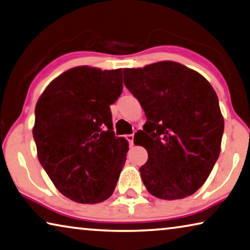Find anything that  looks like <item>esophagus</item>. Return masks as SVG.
I'll return each instance as SVG.
<instances>
[{
	"mask_svg": "<svg viewBox=\"0 0 250 250\" xmlns=\"http://www.w3.org/2000/svg\"><path fill=\"white\" fill-rule=\"evenodd\" d=\"M125 138H126V140L129 141L130 146H133V134H126Z\"/></svg>",
	"mask_w": 250,
	"mask_h": 250,
	"instance_id": "1",
	"label": "esophagus"
}]
</instances>
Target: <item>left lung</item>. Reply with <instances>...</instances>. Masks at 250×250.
<instances>
[{
	"instance_id": "1",
	"label": "left lung",
	"mask_w": 250,
	"mask_h": 250,
	"mask_svg": "<svg viewBox=\"0 0 250 250\" xmlns=\"http://www.w3.org/2000/svg\"><path fill=\"white\" fill-rule=\"evenodd\" d=\"M124 78L146 117L133 140L148 152L139 169L146 190L165 200L195 193L220 153L224 117L215 90L197 71L173 61L124 69Z\"/></svg>"
}]
</instances>
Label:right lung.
Listing matches in <instances>:
<instances>
[{
	"instance_id": "obj_1",
	"label": "right lung",
	"mask_w": 250,
	"mask_h": 250,
	"mask_svg": "<svg viewBox=\"0 0 250 250\" xmlns=\"http://www.w3.org/2000/svg\"><path fill=\"white\" fill-rule=\"evenodd\" d=\"M122 88V69L75 66L55 78L35 105L40 164L75 203H102L116 188L129 144L114 136L110 104Z\"/></svg>"
}]
</instances>
